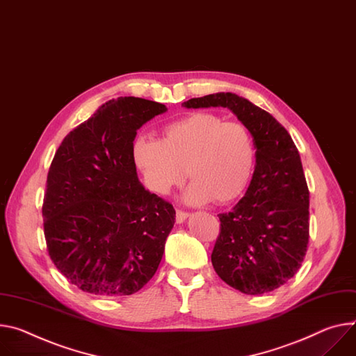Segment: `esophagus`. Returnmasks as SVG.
Segmentation results:
<instances>
[{
    "label": "esophagus",
    "instance_id": "obj_1",
    "mask_svg": "<svg viewBox=\"0 0 356 356\" xmlns=\"http://www.w3.org/2000/svg\"><path fill=\"white\" fill-rule=\"evenodd\" d=\"M187 217H188V213H187V211H183V210H177V211H176V221H177V222H183Z\"/></svg>",
    "mask_w": 356,
    "mask_h": 356
}]
</instances>
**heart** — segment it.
<instances>
[{"label":"heart","instance_id":"1","mask_svg":"<svg viewBox=\"0 0 356 356\" xmlns=\"http://www.w3.org/2000/svg\"><path fill=\"white\" fill-rule=\"evenodd\" d=\"M134 157L147 187L165 196L180 186L187 175L193 180L184 199L225 204L247 188L257 160L250 129L241 122L196 112L161 129L160 140L139 138Z\"/></svg>","mask_w":356,"mask_h":356}]
</instances>
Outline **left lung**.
<instances>
[{"mask_svg": "<svg viewBox=\"0 0 356 356\" xmlns=\"http://www.w3.org/2000/svg\"><path fill=\"white\" fill-rule=\"evenodd\" d=\"M183 106L227 108L252 134L255 170L244 197L218 214L211 263L241 293H270L297 274L309 241V190L298 149L275 118L236 93L193 98Z\"/></svg>", "mask_w": 356, "mask_h": 356, "instance_id": "left-lung-1", "label": "left lung"}]
</instances>
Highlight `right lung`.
<instances>
[{"label":"right lung","instance_id":"right-lung-1","mask_svg":"<svg viewBox=\"0 0 356 356\" xmlns=\"http://www.w3.org/2000/svg\"><path fill=\"white\" fill-rule=\"evenodd\" d=\"M166 111L135 96L112 99L54 156L42 204L47 248L59 273L85 293L132 296L160 264L176 211L140 184L134 140Z\"/></svg>","mask_w":356,"mask_h":356}]
</instances>
